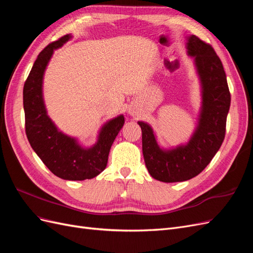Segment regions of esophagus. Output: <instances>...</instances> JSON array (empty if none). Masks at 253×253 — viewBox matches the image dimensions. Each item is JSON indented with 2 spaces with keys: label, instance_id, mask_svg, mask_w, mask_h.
<instances>
[{
  "label": "esophagus",
  "instance_id": "obj_1",
  "mask_svg": "<svg viewBox=\"0 0 253 253\" xmlns=\"http://www.w3.org/2000/svg\"><path fill=\"white\" fill-rule=\"evenodd\" d=\"M128 114L134 115V114H135V112H134V110H133V109H128Z\"/></svg>",
  "mask_w": 253,
  "mask_h": 253
}]
</instances>
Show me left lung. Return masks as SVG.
Returning <instances> with one entry per match:
<instances>
[{"mask_svg": "<svg viewBox=\"0 0 253 253\" xmlns=\"http://www.w3.org/2000/svg\"><path fill=\"white\" fill-rule=\"evenodd\" d=\"M187 49L189 56L194 57L203 89L200 121L193 136L186 145L166 151L159 148L152 127L138 122L145 166L153 178L164 182L195 177L210 164L226 134L231 95L223 63L211 45L194 35L188 38Z\"/></svg>", "mask_w": 253, "mask_h": 253, "instance_id": "8db88e82", "label": "left lung"}]
</instances>
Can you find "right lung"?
<instances>
[{
    "instance_id": "obj_1",
    "label": "right lung",
    "mask_w": 253,
    "mask_h": 253,
    "mask_svg": "<svg viewBox=\"0 0 253 253\" xmlns=\"http://www.w3.org/2000/svg\"><path fill=\"white\" fill-rule=\"evenodd\" d=\"M71 39V35L48 44L38 56L23 88L27 139L43 164L58 177L66 180L94 178L108 165L112 144L125 124L120 116L105 124L97 143L89 149L81 148L75 138L58 131L47 116L42 94L45 68L56 48Z\"/></svg>"
}]
</instances>
